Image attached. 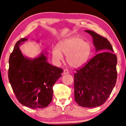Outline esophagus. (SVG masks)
Segmentation results:
<instances>
[{
	"instance_id": "esophagus-1",
	"label": "esophagus",
	"mask_w": 126,
	"mask_h": 126,
	"mask_svg": "<svg viewBox=\"0 0 126 126\" xmlns=\"http://www.w3.org/2000/svg\"><path fill=\"white\" fill-rule=\"evenodd\" d=\"M69 73V71L67 70V69H64V71H63V74L64 75H65V74H68Z\"/></svg>"
}]
</instances>
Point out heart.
Segmentation results:
<instances>
[{"mask_svg":"<svg viewBox=\"0 0 126 126\" xmlns=\"http://www.w3.org/2000/svg\"><path fill=\"white\" fill-rule=\"evenodd\" d=\"M92 52V47L82 38L75 36L60 42L58 47L52 49V57L56 62L63 59L66 55V61L73 68H79L87 62Z\"/></svg>","mask_w":126,"mask_h":126,"instance_id":"b5f03b06","label":"heart"}]
</instances>
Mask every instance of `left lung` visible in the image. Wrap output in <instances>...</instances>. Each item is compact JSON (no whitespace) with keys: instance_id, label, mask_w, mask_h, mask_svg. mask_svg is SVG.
<instances>
[{"instance_id":"8db88e82","label":"left lung","mask_w":126,"mask_h":126,"mask_svg":"<svg viewBox=\"0 0 126 126\" xmlns=\"http://www.w3.org/2000/svg\"><path fill=\"white\" fill-rule=\"evenodd\" d=\"M96 54L74 74L75 100L79 106H101L109 97L117 79V57L108 39L91 30Z\"/></svg>"}]
</instances>
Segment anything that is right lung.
<instances>
[{"label": "right lung", "instance_id": "right-lung-1", "mask_svg": "<svg viewBox=\"0 0 126 126\" xmlns=\"http://www.w3.org/2000/svg\"><path fill=\"white\" fill-rule=\"evenodd\" d=\"M27 40H19L11 53L9 82L17 100L23 106L32 109L45 108L52 101V87L63 70L47 63L46 51H42L34 58L24 56L19 47Z\"/></svg>", "mask_w": 126, "mask_h": 126}]
</instances>
